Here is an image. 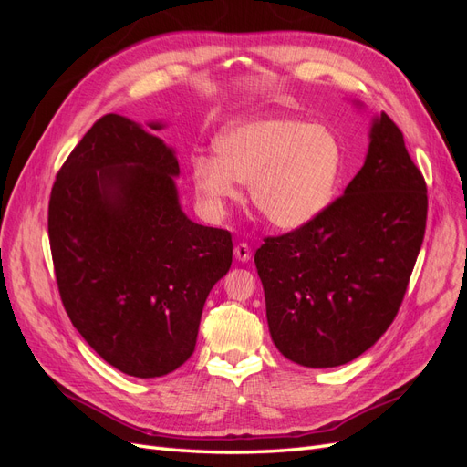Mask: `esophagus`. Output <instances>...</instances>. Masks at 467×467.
Listing matches in <instances>:
<instances>
[{"mask_svg":"<svg viewBox=\"0 0 467 467\" xmlns=\"http://www.w3.org/2000/svg\"><path fill=\"white\" fill-rule=\"evenodd\" d=\"M234 255H235L237 261L247 263L251 259V247L247 244H237L235 249H234Z\"/></svg>","mask_w":467,"mask_h":467,"instance_id":"esophagus-1","label":"esophagus"}]
</instances>
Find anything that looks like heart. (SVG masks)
Listing matches in <instances>:
<instances>
[{"label":"heart","instance_id":"obj_1","mask_svg":"<svg viewBox=\"0 0 467 467\" xmlns=\"http://www.w3.org/2000/svg\"><path fill=\"white\" fill-rule=\"evenodd\" d=\"M214 158L191 163L196 192L218 210L249 182L259 214L278 230H298L329 206L343 171V146L323 124L290 117L237 120L216 136Z\"/></svg>","mask_w":467,"mask_h":467}]
</instances>
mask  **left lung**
Listing matches in <instances>:
<instances>
[{
	"label": "left lung",
	"mask_w": 467,
	"mask_h": 467,
	"mask_svg": "<svg viewBox=\"0 0 467 467\" xmlns=\"http://www.w3.org/2000/svg\"><path fill=\"white\" fill-rule=\"evenodd\" d=\"M427 182L386 112L343 196L255 253L273 343L307 368L360 357L400 312L427 228Z\"/></svg>",
	"instance_id": "8db88e82"
}]
</instances>
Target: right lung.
<instances>
[{
    "mask_svg": "<svg viewBox=\"0 0 467 467\" xmlns=\"http://www.w3.org/2000/svg\"><path fill=\"white\" fill-rule=\"evenodd\" d=\"M177 175L163 140L105 115L50 192L48 237L66 314L99 357L134 378L187 362L208 294L232 266V234L185 216Z\"/></svg>",
    "mask_w": 467,
    "mask_h": 467,
    "instance_id": "right-lung-1",
    "label": "right lung"
}]
</instances>
